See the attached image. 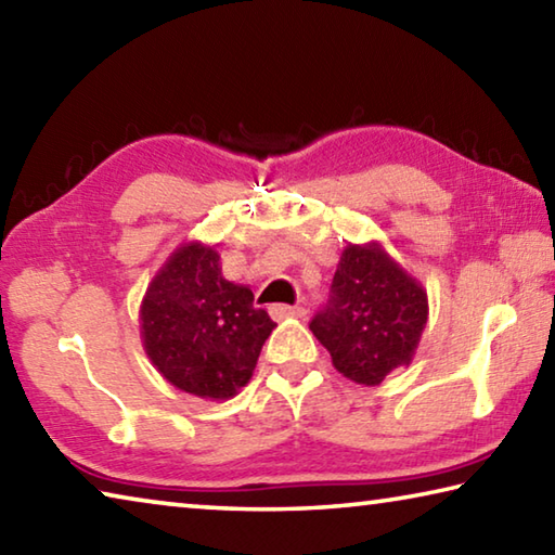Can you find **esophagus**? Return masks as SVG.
<instances>
[{
    "label": "esophagus",
    "mask_w": 555,
    "mask_h": 555,
    "mask_svg": "<svg viewBox=\"0 0 555 555\" xmlns=\"http://www.w3.org/2000/svg\"><path fill=\"white\" fill-rule=\"evenodd\" d=\"M269 313L274 321H284V318H304L306 315V308L304 306H284V304H276L269 308Z\"/></svg>",
    "instance_id": "1"
}]
</instances>
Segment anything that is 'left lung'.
Masks as SVG:
<instances>
[{"label":"left lung","instance_id":"obj_1","mask_svg":"<svg viewBox=\"0 0 555 555\" xmlns=\"http://www.w3.org/2000/svg\"><path fill=\"white\" fill-rule=\"evenodd\" d=\"M426 318V291L406 271L377 244H350L311 331L343 377L372 387L399 364L411 362Z\"/></svg>","mask_w":555,"mask_h":555}]
</instances>
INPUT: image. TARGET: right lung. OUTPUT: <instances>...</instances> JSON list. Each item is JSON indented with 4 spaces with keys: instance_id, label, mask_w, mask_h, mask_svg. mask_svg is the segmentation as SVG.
Returning <instances> with one entry per match:
<instances>
[{
    "instance_id": "obj_1",
    "label": "right lung",
    "mask_w": 555,
    "mask_h": 555,
    "mask_svg": "<svg viewBox=\"0 0 555 555\" xmlns=\"http://www.w3.org/2000/svg\"><path fill=\"white\" fill-rule=\"evenodd\" d=\"M276 323L255 294L222 276L218 251L188 244L168 259L142 306V335L156 370L181 391L230 399L249 382Z\"/></svg>"
}]
</instances>
